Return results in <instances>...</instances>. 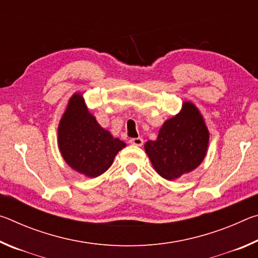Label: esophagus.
<instances>
[{
    "mask_svg": "<svg viewBox=\"0 0 258 258\" xmlns=\"http://www.w3.org/2000/svg\"><path fill=\"white\" fill-rule=\"evenodd\" d=\"M130 143L133 146L137 147H141L143 145V139L142 138H133L130 140Z\"/></svg>",
    "mask_w": 258,
    "mask_h": 258,
    "instance_id": "obj_1",
    "label": "esophagus"
}]
</instances>
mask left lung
<instances>
[{"instance_id":"8db88e82","label":"left lung","mask_w":258,"mask_h":258,"mask_svg":"<svg viewBox=\"0 0 258 258\" xmlns=\"http://www.w3.org/2000/svg\"><path fill=\"white\" fill-rule=\"evenodd\" d=\"M209 132L202 113L192 102L183 103L176 116L165 121L155 141L145 145L156 172L166 180H176L202 164Z\"/></svg>"}]
</instances>
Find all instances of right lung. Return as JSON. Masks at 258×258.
Returning a JSON list of instances; mask_svg holds the SVG:
<instances>
[{"instance_id": "right-lung-1", "label": "right lung", "mask_w": 258, "mask_h": 258, "mask_svg": "<svg viewBox=\"0 0 258 258\" xmlns=\"http://www.w3.org/2000/svg\"><path fill=\"white\" fill-rule=\"evenodd\" d=\"M58 146L73 169L87 177H97L110 167L117 152L126 145L98 124L82 94L75 93L60 120Z\"/></svg>"}]
</instances>
